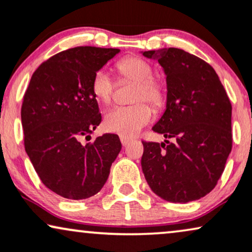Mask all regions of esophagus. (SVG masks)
<instances>
[{
  "label": "esophagus",
  "instance_id": "1",
  "mask_svg": "<svg viewBox=\"0 0 252 252\" xmlns=\"http://www.w3.org/2000/svg\"><path fill=\"white\" fill-rule=\"evenodd\" d=\"M120 141H122V145L125 147V146H127L130 142V139L129 138H126V136H120Z\"/></svg>",
  "mask_w": 252,
  "mask_h": 252
}]
</instances>
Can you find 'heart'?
Wrapping results in <instances>:
<instances>
[{
  "mask_svg": "<svg viewBox=\"0 0 252 252\" xmlns=\"http://www.w3.org/2000/svg\"><path fill=\"white\" fill-rule=\"evenodd\" d=\"M119 76L135 81L132 105L114 106L105 113L104 127L106 130L130 138L136 135L143 127L152 122L154 111L143 100L159 109L168 98L166 83L162 77L153 75V67L145 59L135 57L123 58L116 63ZM91 93L99 103L109 104L112 100L116 83L105 69H98L91 78Z\"/></svg>",
  "mask_w": 252,
  "mask_h": 252,
  "instance_id": "heart-1",
  "label": "heart"
}]
</instances>
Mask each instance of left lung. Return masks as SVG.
Here are the masks:
<instances>
[{
    "label": "left lung",
    "mask_w": 252,
    "mask_h": 252,
    "mask_svg": "<svg viewBox=\"0 0 252 252\" xmlns=\"http://www.w3.org/2000/svg\"><path fill=\"white\" fill-rule=\"evenodd\" d=\"M166 75V110L153 127L161 145L142 141V171L170 202L198 200L217 186L233 146L231 103L210 63L179 48L143 52Z\"/></svg>",
    "instance_id": "8db88e82"
}]
</instances>
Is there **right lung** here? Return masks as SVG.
Listing matches in <instances>:
<instances>
[{
  "instance_id": "1",
  "label": "right lung",
  "mask_w": 252,
  "mask_h": 252,
  "mask_svg": "<svg viewBox=\"0 0 252 252\" xmlns=\"http://www.w3.org/2000/svg\"><path fill=\"white\" fill-rule=\"evenodd\" d=\"M119 52L91 46L62 51L35 69L23 97L26 154L42 184L63 198L98 193L122 149L117 134L81 142L102 122L91 78Z\"/></svg>"
}]
</instances>
